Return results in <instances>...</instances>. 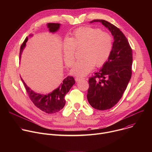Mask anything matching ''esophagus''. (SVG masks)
I'll list each match as a JSON object with an SVG mask.
<instances>
[{
  "label": "esophagus",
  "mask_w": 152,
  "mask_h": 152,
  "mask_svg": "<svg viewBox=\"0 0 152 152\" xmlns=\"http://www.w3.org/2000/svg\"><path fill=\"white\" fill-rule=\"evenodd\" d=\"M84 79H85V78H83V77H76L75 78V80L76 82H79L80 80H84Z\"/></svg>",
  "instance_id": "esophagus-1"
}]
</instances>
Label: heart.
Here are the masks:
<instances>
[{
	"label": "heart",
	"instance_id": "b5f03b06",
	"mask_svg": "<svg viewBox=\"0 0 152 152\" xmlns=\"http://www.w3.org/2000/svg\"><path fill=\"white\" fill-rule=\"evenodd\" d=\"M83 48V58L74 64L70 73L76 76H83L94 68L100 67L109 58L113 49V38L98 28L83 27L76 30L71 38L62 44L64 60L69 67L74 63L76 49Z\"/></svg>",
	"mask_w": 152,
	"mask_h": 152
}]
</instances>
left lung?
Here are the masks:
<instances>
[{
    "label": "left lung",
    "instance_id": "left-lung-1",
    "mask_svg": "<svg viewBox=\"0 0 152 152\" xmlns=\"http://www.w3.org/2000/svg\"><path fill=\"white\" fill-rule=\"evenodd\" d=\"M100 22L114 37L111 55L103 67L89 78L87 99L97 110H106L114 106L121 98L132 76V50L123 33L115 26L104 20Z\"/></svg>",
    "mask_w": 152,
    "mask_h": 152
}]
</instances>
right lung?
I'll return each instance as SVG.
<instances>
[{
  "instance_id": "right-lung-1",
  "label": "right lung",
  "mask_w": 152,
  "mask_h": 152,
  "mask_svg": "<svg viewBox=\"0 0 152 152\" xmlns=\"http://www.w3.org/2000/svg\"><path fill=\"white\" fill-rule=\"evenodd\" d=\"M61 26L59 23H49L47 24V28L49 29V32L55 33L57 32ZM33 34H30L29 37H32ZM28 40L27 37L23 42L22 45L20 47V61L21 59V53L26 47V43ZM22 80L28 96L34 103V104L42 111L48 114H54L61 110L66 104V100L64 97L69 93L72 86L75 83V80L73 77L68 76L64 79L61 85L57 88L54 90L52 92L46 94H42L37 93L25 83L23 79L21 77Z\"/></svg>"
}]
</instances>
